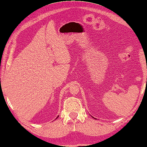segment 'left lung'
<instances>
[{
  "instance_id": "obj_1",
  "label": "left lung",
  "mask_w": 147,
  "mask_h": 147,
  "mask_svg": "<svg viewBox=\"0 0 147 147\" xmlns=\"http://www.w3.org/2000/svg\"><path fill=\"white\" fill-rule=\"evenodd\" d=\"M93 118H94V117H93Z\"/></svg>"
}]
</instances>
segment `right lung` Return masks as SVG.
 I'll use <instances>...</instances> for the list:
<instances>
[{"instance_id": "right-lung-1", "label": "right lung", "mask_w": 147, "mask_h": 147, "mask_svg": "<svg viewBox=\"0 0 147 147\" xmlns=\"http://www.w3.org/2000/svg\"><path fill=\"white\" fill-rule=\"evenodd\" d=\"M58 117H59V116H57V118H58Z\"/></svg>"}]
</instances>
